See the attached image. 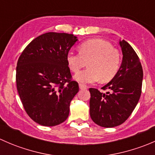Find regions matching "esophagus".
<instances>
[{
    "mask_svg": "<svg viewBox=\"0 0 155 155\" xmlns=\"http://www.w3.org/2000/svg\"><path fill=\"white\" fill-rule=\"evenodd\" d=\"M79 88L80 89H86L87 88V86L85 85H83V84H79Z\"/></svg>",
    "mask_w": 155,
    "mask_h": 155,
    "instance_id": "1",
    "label": "esophagus"
}]
</instances>
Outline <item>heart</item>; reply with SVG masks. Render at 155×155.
I'll return each instance as SVG.
<instances>
[{
    "label": "heart",
    "instance_id": "1",
    "mask_svg": "<svg viewBox=\"0 0 155 155\" xmlns=\"http://www.w3.org/2000/svg\"><path fill=\"white\" fill-rule=\"evenodd\" d=\"M80 51H70L67 61L70 70L78 73L88 62V68L76 75L75 79L82 83H94L101 79L107 82L112 80L118 72L121 57L118 50L109 42L102 39H92L79 46Z\"/></svg>",
    "mask_w": 155,
    "mask_h": 155
}]
</instances>
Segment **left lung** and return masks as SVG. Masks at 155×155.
I'll use <instances>...</instances> for the list:
<instances>
[{"mask_svg":"<svg viewBox=\"0 0 155 155\" xmlns=\"http://www.w3.org/2000/svg\"><path fill=\"white\" fill-rule=\"evenodd\" d=\"M122 63L115 77L102 87L89 88L90 115L94 122L104 127L123 124L135 109L141 96L143 71L138 55L125 40H120Z\"/></svg>","mask_w":155,"mask_h":155,"instance_id":"8db88e82","label":"left lung"}]
</instances>
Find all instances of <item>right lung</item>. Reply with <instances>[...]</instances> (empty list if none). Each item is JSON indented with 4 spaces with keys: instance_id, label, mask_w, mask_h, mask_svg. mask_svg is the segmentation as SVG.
Wrapping results in <instances>:
<instances>
[{
    "instance_id": "obj_1",
    "label": "right lung",
    "mask_w": 155,
    "mask_h": 155,
    "mask_svg": "<svg viewBox=\"0 0 155 155\" xmlns=\"http://www.w3.org/2000/svg\"><path fill=\"white\" fill-rule=\"evenodd\" d=\"M77 40L73 34L46 33L33 40L18 58V93L25 112L40 125L55 126L68 118L79 84L72 80L67 55Z\"/></svg>"
}]
</instances>
